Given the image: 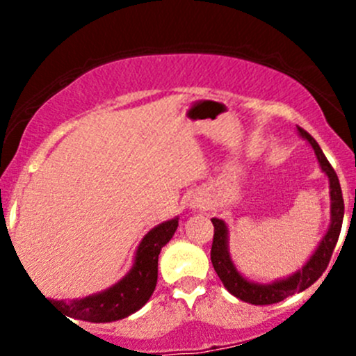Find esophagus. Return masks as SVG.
I'll return each mask as SVG.
<instances>
[{"label": "esophagus", "instance_id": "obj_1", "mask_svg": "<svg viewBox=\"0 0 356 356\" xmlns=\"http://www.w3.org/2000/svg\"><path fill=\"white\" fill-rule=\"evenodd\" d=\"M193 207H201V204H198V203H195V204H193Z\"/></svg>", "mask_w": 356, "mask_h": 356}]
</instances>
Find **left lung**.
I'll use <instances>...</instances> for the list:
<instances>
[{"label":"left lung","instance_id":"left-lung-1","mask_svg":"<svg viewBox=\"0 0 356 356\" xmlns=\"http://www.w3.org/2000/svg\"><path fill=\"white\" fill-rule=\"evenodd\" d=\"M298 131H300V134L310 143L315 155L318 158V163H321L322 170L327 174L329 182H331L332 200L331 227H329L327 234L324 236V239H322L321 246L317 248L314 257L308 260V264L305 265L300 272H296V274L291 275V277L284 279V281H277L265 286L248 282L246 279H243V275H239V272L236 270V267L231 261V257H229L227 253V227H225L224 220H220V218H211V224H213V243H211L210 258L211 264H213L215 272H217L222 284L225 286V289H227L229 293L251 305L279 303V301H282L284 298L293 296L294 293H300V291L310 288V286L325 272L329 261H331L332 251L334 248H336L337 239H339L344 215V201L343 193H341L339 179H337L332 165L329 163V160L325 158L324 153H322L318 143L315 141L305 129H301L300 125H298Z\"/></svg>","mask_w":356,"mask_h":356}]
</instances>
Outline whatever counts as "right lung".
Returning <instances> with one entry per match:
<instances>
[{
	"label": "right lung",
	"mask_w": 356,
	"mask_h": 356,
	"mask_svg": "<svg viewBox=\"0 0 356 356\" xmlns=\"http://www.w3.org/2000/svg\"><path fill=\"white\" fill-rule=\"evenodd\" d=\"M177 225V218H172L152 229L138 248L134 267L113 288L68 303L53 301V305L67 317L86 322H111L138 312L155 291L158 254L161 248L170 241Z\"/></svg>",
	"instance_id": "right-lung-1"
}]
</instances>
